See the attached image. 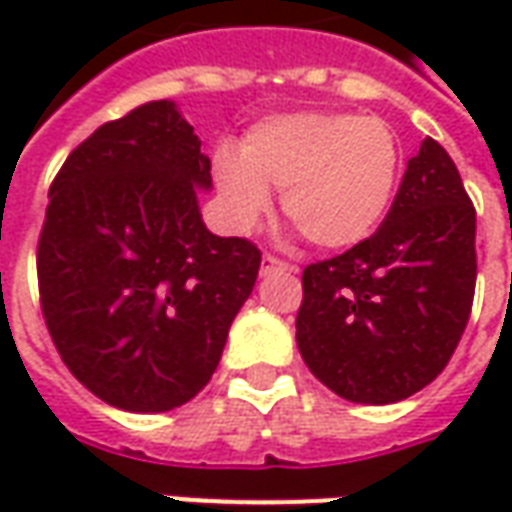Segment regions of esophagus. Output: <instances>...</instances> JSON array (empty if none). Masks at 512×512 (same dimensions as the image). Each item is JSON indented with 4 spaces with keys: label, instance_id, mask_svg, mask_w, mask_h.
<instances>
[{
    "label": "esophagus",
    "instance_id": "obj_1",
    "mask_svg": "<svg viewBox=\"0 0 512 512\" xmlns=\"http://www.w3.org/2000/svg\"><path fill=\"white\" fill-rule=\"evenodd\" d=\"M288 263L279 260L274 255H263V263H260V274H274V271H288Z\"/></svg>",
    "mask_w": 512,
    "mask_h": 512
}]
</instances>
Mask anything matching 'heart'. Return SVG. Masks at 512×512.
<instances>
[{
  "instance_id": "1",
  "label": "heart",
  "mask_w": 512,
  "mask_h": 512,
  "mask_svg": "<svg viewBox=\"0 0 512 512\" xmlns=\"http://www.w3.org/2000/svg\"><path fill=\"white\" fill-rule=\"evenodd\" d=\"M403 147L381 117L299 112L268 117L238 153L219 147L213 175L235 230H252L282 191V211L310 244L348 249L376 233L395 200Z\"/></svg>"
}]
</instances>
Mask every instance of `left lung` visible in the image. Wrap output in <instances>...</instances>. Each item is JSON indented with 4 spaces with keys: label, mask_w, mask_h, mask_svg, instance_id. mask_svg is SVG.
Returning <instances> with one entry per match:
<instances>
[{
    "label": "left lung",
    "mask_w": 512,
    "mask_h": 512,
    "mask_svg": "<svg viewBox=\"0 0 512 512\" xmlns=\"http://www.w3.org/2000/svg\"><path fill=\"white\" fill-rule=\"evenodd\" d=\"M474 227L455 161L428 136L376 233L301 274L296 343L312 376L367 406L439 376L472 315Z\"/></svg>",
    "instance_id": "1"
}]
</instances>
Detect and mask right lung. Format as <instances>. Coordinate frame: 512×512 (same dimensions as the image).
Listing matches in <instances>:
<instances>
[{"mask_svg":"<svg viewBox=\"0 0 512 512\" xmlns=\"http://www.w3.org/2000/svg\"><path fill=\"white\" fill-rule=\"evenodd\" d=\"M197 189H211V158L172 101L104 123L51 183L40 310L65 367L109 406L189 403L255 288L260 249L213 235Z\"/></svg>","mask_w":512,"mask_h":512,"instance_id":"1","label":"right lung"}]
</instances>
